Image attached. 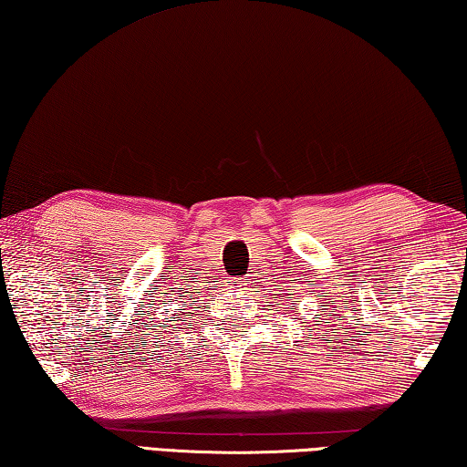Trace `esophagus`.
Here are the masks:
<instances>
[{"instance_id": "1", "label": "esophagus", "mask_w": 467, "mask_h": 467, "mask_svg": "<svg viewBox=\"0 0 467 467\" xmlns=\"http://www.w3.org/2000/svg\"><path fill=\"white\" fill-rule=\"evenodd\" d=\"M246 283H248V279H240L238 281V287H242V285H246Z\"/></svg>"}]
</instances>
